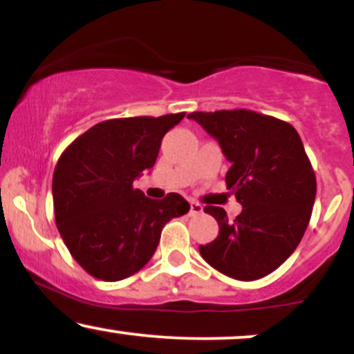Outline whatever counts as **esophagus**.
<instances>
[{
  "mask_svg": "<svg viewBox=\"0 0 354 354\" xmlns=\"http://www.w3.org/2000/svg\"><path fill=\"white\" fill-rule=\"evenodd\" d=\"M203 213V206L198 201H189V214L191 216H198Z\"/></svg>",
  "mask_w": 354,
  "mask_h": 354,
  "instance_id": "esophagus-1",
  "label": "esophagus"
}]
</instances>
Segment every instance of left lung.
Masks as SVG:
<instances>
[{"instance_id":"left-lung-1","label":"left lung","mask_w":354,"mask_h":354,"mask_svg":"<svg viewBox=\"0 0 354 354\" xmlns=\"http://www.w3.org/2000/svg\"><path fill=\"white\" fill-rule=\"evenodd\" d=\"M188 118L218 140L231 163L226 188L243 205L234 221L223 208L206 206L219 233L200 253L230 278H263L290 258L311 218L316 176L301 138L286 121L251 109L194 111Z\"/></svg>"}]
</instances>
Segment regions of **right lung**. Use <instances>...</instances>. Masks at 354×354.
<instances>
[{"instance_id": "obj_1", "label": "right lung", "mask_w": 354, "mask_h": 354, "mask_svg": "<svg viewBox=\"0 0 354 354\" xmlns=\"http://www.w3.org/2000/svg\"><path fill=\"white\" fill-rule=\"evenodd\" d=\"M185 113L106 120L76 138L53 174L56 226L86 273L120 281L151 259L169 219L189 211L178 193L149 200L133 181L153 168L161 140Z\"/></svg>"}]
</instances>
